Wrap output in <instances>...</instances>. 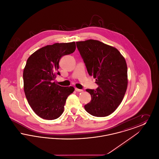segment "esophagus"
Returning a JSON list of instances; mask_svg holds the SVG:
<instances>
[{"label": "esophagus", "instance_id": "1", "mask_svg": "<svg viewBox=\"0 0 159 159\" xmlns=\"http://www.w3.org/2000/svg\"><path fill=\"white\" fill-rule=\"evenodd\" d=\"M75 91H76V92H82L83 91V90L82 89H78V88H75Z\"/></svg>", "mask_w": 159, "mask_h": 159}]
</instances>
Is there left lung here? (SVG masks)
Instances as JSON below:
<instances>
[{"instance_id":"left-lung-1","label":"left lung","mask_w":159,"mask_h":159,"mask_svg":"<svg viewBox=\"0 0 159 159\" xmlns=\"http://www.w3.org/2000/svg\"><path fill=\"white\" fill-rule=\"evenodd\" d=\"M89 75L98 88L86 89L91 101L85 110L96 117H106L120 104L128 86V68L125 58L113 46L96 40L76 42Z\"/></svg>"}]
</instances>
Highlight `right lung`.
Wrapping results in <instances>:
<instances>
[{
    "label": "right lung",
    "instance_id": "right-lung-1",
    "mask_svg": "<svg viewBox=\"0 0 159 159\" xmlns=\"http://www.w3.org/2000/svg\"><path fill=\"white\" fill-rule=\"evenodd\" d=\"M75 49V42L57 43L38 49L27 61L23 71L25 95L34 112L43 119L58 118L67 97L75 91L73 86H61L53 80L60 75L58 70L61 58Z\"/></svg>",
    "mask_w": 159,
    "mask_h": 159
}]
</instances>
